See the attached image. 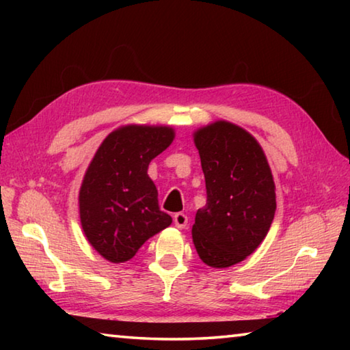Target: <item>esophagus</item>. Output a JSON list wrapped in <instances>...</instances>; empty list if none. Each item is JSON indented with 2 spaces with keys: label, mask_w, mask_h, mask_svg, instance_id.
Wrapping results in <instances>:
<instances>
[{
  "label": "esophagus",
  "mask_w": 350,
  "mask_h": 350,
  "mask_svg": "<svg viewBox=\"0 0 350 350\" xmlns=\"http://www.w3.org/2000/svg\"><path fill=\"white\" fill-rule=\"evenodd\" d=\"M188 224V217L183 213H176L174 215V225L177 228H185Z\"/></svg>",
  "instance_id": "34e87169"
}]
</instances>
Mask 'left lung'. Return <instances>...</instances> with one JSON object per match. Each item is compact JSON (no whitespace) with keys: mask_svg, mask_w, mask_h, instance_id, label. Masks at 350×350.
Returning <instances> with one entry per match:
<instances>
[{"mask_svg":"<svg viewBox=\"0 0 350 350\" xmlns=\"http://www.w3.org/2000/svg\"><path fill=\"white\" fill-rule=\"evenodd\" d=\"M193 140L206 187V204L191 228L193 244L210 267H232L269 233L276 211L273 176L259 142L232 122L200 126Z\"/></svg>","mask_w":350,"mask_h":350,"instance_id":"8db88e82","label":"left lung"}]
</instances>
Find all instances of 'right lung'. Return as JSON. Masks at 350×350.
Masks as SVG:
<instances>
[{
  "label": "right lung",
  "mask_w": 350,
  "mask_h": 350,
  "mask_svg": "<svg viewBox=\"0 0 350 350\" xmlns=\"http://www.w3.org/2000/svg\"><path fill=\"white\" fill-rule=\"evenodd\" d=\"M174 135L167 125H123L94 154L79 193L80 222L88 242L109 262L129 260L173 222L159 208L148 167Z\"/></svg>",
  "instance_id": "obj_1"
}]
</instances>
